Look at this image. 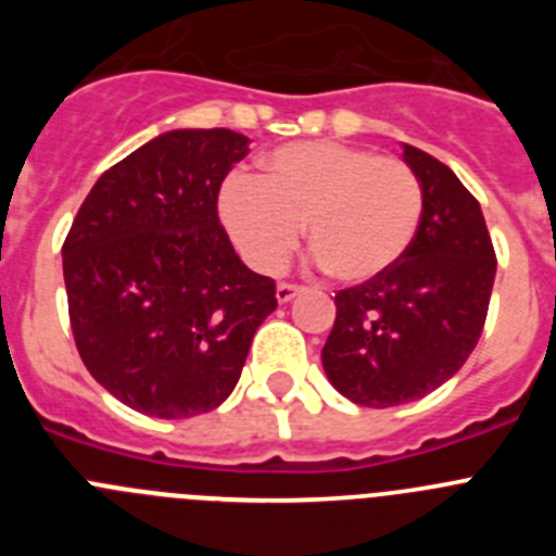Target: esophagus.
I'll use <instances>...</instances> for the list:
<instances>
[{"label": "esophagus", "instance_id": "esophagus-1", "mask_svg": "<svg viewBox=\"0 0 556 556\" xmlns=\"http://www.w3.org/2000/svg\"><path fill=\"white\" fill-rule=\"evenodd\" d=\"M301 292H303V287H298V283H278V289H275V298H278V303H289Z\"/></svg>", "mask_w": 556, "mask_h": 556}]
</instances>
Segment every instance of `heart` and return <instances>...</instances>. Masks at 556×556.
I'll return each instance as SVG.
<instances>
[{
    "instance_id": "b5f03b06",
    "label": "heart",
    "mask_w": 556,
    "mask_h": 556,
    "mask_svg": "<svg viewBox=\"0 0 556 556\" xmlns=\"http://www.w3.org/2000/svg\"><path fill=\"white\" fill-rule=\"evenodd\" d=\"M219 217L262 273L292 258L306 225L308 248L333 278L365 283L404 258L424 217V186L406 161L342 141L273 150L258 178H230Z\"/></svg>"
}]
</instances>
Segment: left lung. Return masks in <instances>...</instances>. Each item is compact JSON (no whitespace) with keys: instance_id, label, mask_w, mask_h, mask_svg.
I'll return each mask as SVG.
<instances>
[{"instance_id":"1","label":"left lung","mask_w":556,"mask_h":556,"mask_svg":"<svg viewBox=\"0 0 556 556\" xmlns=\"http://www.w3.org/2000/svg\"><path fill=\"white\" fill-rule=\"evenodd\" d=\"M424 186V217L404 258L372 281L339 289L323 367L348 401L401 406L445 384L488 320L495 250L479 200L429 152L404 144Z\"/></svg>"}]
</instances>
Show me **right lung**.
Masks as SVG:
<instances>
[{
    "label": "right lung",
    "mask_w": 556,
    "mask_h": 556,
    "mask_svg": "<svg viewBox=\"0 0 556 556\" xmlns=\"http://www.w3.org/2000/svg\"><path fill=\"white\" fill-rule=\"evenodd\" d=\"M242 132L169 130L102 172L63 242L75 345L122 404L180 420L217 409L275 312V281L219 225Z\"/></svg>",
    "instance_id": "obj_1"
}]
</instances>
